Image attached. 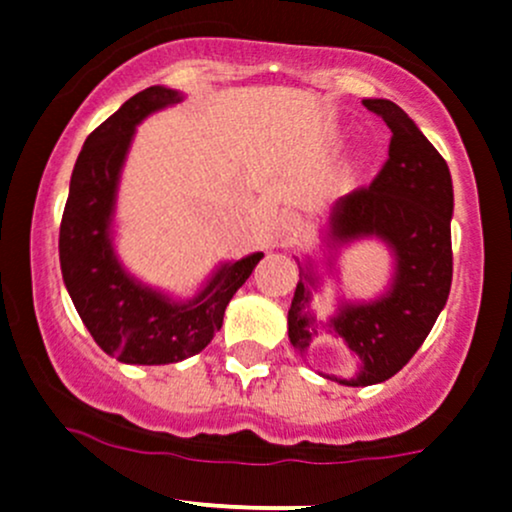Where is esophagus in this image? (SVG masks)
Wrapping results in <instances>:
<instances>
[{
	"instance_id": "obj_1",
	"label": "esophagus",
	"mask_w": 512,
	"mask_h": 512,
	"mask_svg": "<svg viewBox=\"0 0 512 512\" xmlns=\"http://www.w3.org/2000/svg\"><path fill=\"white\" fill-rule=\"evenodd\" d=\"M301 230H304V223H301L297 213H284L282 218H279V233H282V238H297V235H301Z\"/></svg>"
}]
</instances>
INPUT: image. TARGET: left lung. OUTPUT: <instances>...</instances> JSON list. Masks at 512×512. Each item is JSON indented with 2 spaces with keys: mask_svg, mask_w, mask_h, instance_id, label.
Wrapping results in <instances>:
<instances>
[{
  "mask_svg": "<svg viewBox=\"0 0 512 512\" xmlns=\"http://www.w3.org/2000/svg\"><path fill=\"white\" fill-rule=\"evenodd\" d=\"M363 105L390 127V152L368 188L341 196L321 230V252L299 260V282L287 316L289 343L304 358L321 331L341 338L355 358L353 378L321 373L338 385L385 383L417 353L446 306L451 289V215L454 186L446 161L419 132L412 117L392 100L368 98ZM363 239H380L391 250L393 274L386 292L373 300L339 298L326 322L310 311L313 292L325 277L337 281L340 250Z\"/></svg>",
  "mask_w": 512,
  "mask_h": 512,
  "instance_id": "obj_1",
  "label": "left lung"
}]
</instances>
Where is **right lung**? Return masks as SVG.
I'll return each mask as SVG.
<instances>
[{
    "label": "right lung",
    "mask_w": 512,
    "mask_h": 512,
    "mask_svg": "<svg viewBox=\"0 0 512 512\" xmlns=\"http://www.w3.org/2000/svg\"><path fill=\"white\" fill-rule=\"evenodd\" d=\"M184 93L152 85L129 98L85 139L73 166L61 220V272L75 311L95 343L129 365H169L201 353L220 331L225 306L265 252L220 262L193 297L134 277L115 250V211L122 169L142 120L179 105Z\"/></svg>",
    "instance_id": "right-lung-1"
}]
</instances>
